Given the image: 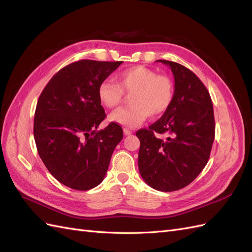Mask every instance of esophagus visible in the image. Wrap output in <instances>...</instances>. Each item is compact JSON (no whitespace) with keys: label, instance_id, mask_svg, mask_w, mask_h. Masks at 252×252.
<instances>
[{"label":"esophagus","instance_id":"34e87169","mask_svg":"<svg viewBox=\"0 0 252 252\" xmlns=\"http://www.w3.org/2000/svg\"><path fill=\"white\" fill-rule=\"evenodd\" d=\"M124 134H125V135H130V134H131V131L129 130V129L125 128V129H124Z\"/></svg>","mask_w":252,"mask_h":252}]
</instances>
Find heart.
<instances>
[{"label": "heart", "mask_w": 252, "mask_h": 252, "mask_svg": "<svg viewBox=\"0 0 252 252\" xmlns=\"http://www.w3.org/2000/svg\"><path fill=\"white\" fill-rule=\"evenodd\" d=\"M117 83L104 80L97 87V97L106 108H114L124 94H130V105L114 110L109 121L121 126L134 128L150 118H158L169 108L174 86L166 74H158L145 66H133L117 74Z\"/></svg>", "instance_id": "1"}]
</instances>
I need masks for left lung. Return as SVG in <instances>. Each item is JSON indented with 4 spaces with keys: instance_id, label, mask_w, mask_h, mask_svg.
I'll return each mask as SVG.
<instances>
[{
    "instance_id": "1",
    "label": "left lung",
    "mask_w": 252,
    "mask_h": 252,
    "mask_svg": "<svg viewBox=\"0 0 252 252\" xmlns=\"http://www.w3.org/2000/svg\"><path fill=\"white\" fill-rule=\"evenodd\" d=\"M174 77L172 102L148 129H140L139 170L158 191L189 185L207 164L216 134L213 106L207 88L185 66L166 60ZM157 61V62H158Z\"/></svg>"
}]
</instances>
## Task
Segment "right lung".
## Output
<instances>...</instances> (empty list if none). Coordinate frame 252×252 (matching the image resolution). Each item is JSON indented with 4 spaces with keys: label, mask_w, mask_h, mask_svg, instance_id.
<instances>
[{
    "label": "right lung",
    "mask_w": 252,
    "mask_h": 252,
    "mask_svg": "<svg viewBox=\"0 0 252 252\" xmlns=\"http://www.w3.org/2000/svg\"><path fill=\"white\" fill-rule=\"evenodd\" d=\"M122 64L81 60L65 66L50 79L36 104L33 135L37 152L60 183L75 190L96 187L107 172L123 129L98 125L106 113L97 87Z\"/></svg>",
    "instance_id": "right-lung-1"
}]
</instances>
